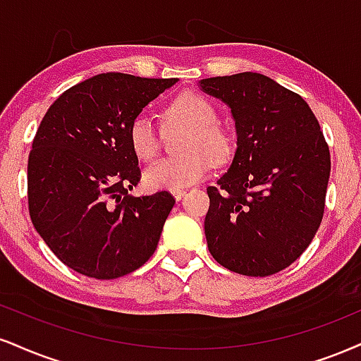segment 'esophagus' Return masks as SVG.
I'll use <instances>...</instances> for the list:
<instances>
[{"label": "esophagus", "instance_id": "1", "mask_svg": "<svg viewBox=\"0 0 361 361\" xmlns=\"http://www.w3.org/2000/svg\"><path fill=\"white\" fill-rule=\"evenodd\" d=\"M171 193H173V197H175L176 200H181V198H183L185 195H186L185 190H173Z\"/></svg>", "mask_w": 361, "mask_h": 361}]
</instances>
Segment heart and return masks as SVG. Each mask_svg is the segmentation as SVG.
<instances>
[{"mask_svg": "<svg viewBox=\"0 0 361 361\" xmlns=\"http://www.w3.org/2000/svg\"><path fill=\"white\" fill-rule=\"evenodd\" d=\"M163 116L168 129H185V134L176 147L180 156L154 163L146 169L147 188L181 190L202 180L210 163L219 166L228 161L233 139L216 124L219 114L205 95L185 90L164 107ZM128 139L133 153L142 163L153 161L161 151L159 134L145 114L134 117Z\"/></svg>", "mask_w": 361, "mask_h": 361, "instance_id": "heart-1", "label": "heart"}]
</instances>
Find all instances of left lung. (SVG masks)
Returning <instances> with one entry per match:
<instances>
[{"mask_svg":"<svg viewBox=\"0 0 361 361\" xmlns=\"http://www.w3.org/2000/svg\"><path fill=\"white\" fill-rule=\"evenodd\" d=\"M200 87L227 104L237 129L228 171L207 188L208 250L237 274L272 276L318 232L329 147L305 99L262 73L212 77Z\"/></svg>","mask_w":361,"mask_h":361,"instance_id":"left-lung-1","label":"left lung"}]
</instances>
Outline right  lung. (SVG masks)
<instances>
[{
	"instance_id": "obj_1",
	"label": "right lung",
	"mask_w": 361,
	"mask_h": 361,
	"mask_svg": "<svg viewBox=\"0 0 361 361\" xmlns=\"http://www.w3.org/2000/svg\"><path fill=\"white\" fill-rule=\"evenodd\" d=\"M176 82L99 73L65 90L43 116L28 156V210L45 244L73 271L116 279L154 254L175 198L129 195L141 169L128 131Z\"/></svg>"
}]
</instances>
